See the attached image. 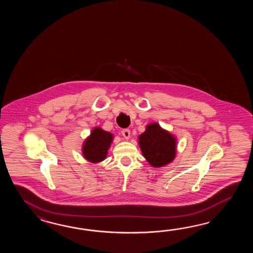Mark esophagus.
<instances>
[{
  "label": "esophagus",
  "instance_id": "1",
  "mask_svg": "<svg viewBox=\"0 0 253 253\" xmlns=\"http://www.w3.org/2000/svg\"><path fill=\"white\" fill-rule=\"evenodd\" d=\"M121 134H123V136H124L126 139H128L129 136H130V130L129 129H123L122 131H121Z\"/></svg>",
  "mask_w": 253,
  "mask_h": 253
}]
</instances>
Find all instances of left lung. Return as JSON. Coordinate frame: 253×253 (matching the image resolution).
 <instances>
[{"label":"left lung","instance_id":"left-lung-1","mask_svg":"<svg viewBox=\"0 0 253 253\" xmlns=\"http://www.w3.org/2000/svg\"><path fill=\"white\" fill-rule=\"evenodd\" d=\"M138 139L142 154L152 167H165L174 159L176 138L157 123L147 125Z\"/></svg>","mask_w":253,"mask_h":253}]
</instances>
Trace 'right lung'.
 I'll list each match as a JSON object with an SVG mask.
<instances>
[{
  "label": "right lung",
  "mask_w": 253,
  "mask_h": 253,
  "mask_svg": "<svg viewBox=\"0 0 253 253\" xmlns=\"http://www.w3.org/2000/svg\"><path fill=\"white\" fill-rule=\"evenodd\" d=\"M112 141L113 134L100 127H95L83 144L82 154L87 161L91 163L103 161L108 155Z\"/></svg>",
  "instance_id": "add662e5"
}]
</instances>
